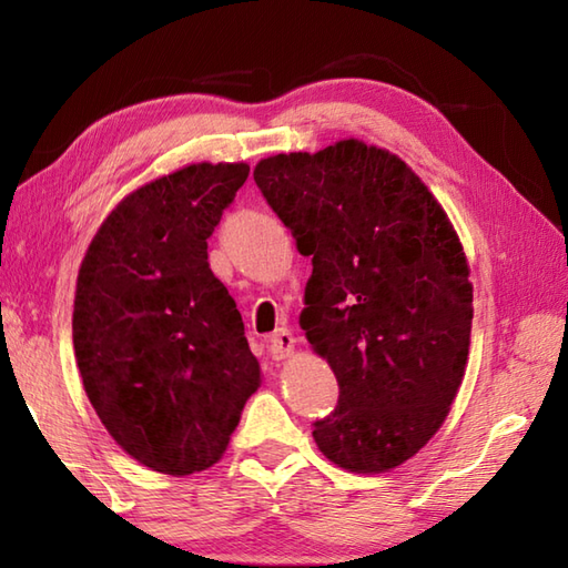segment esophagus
<instances>
[{
  "instance_id": "obj_1",
  "label": "esophagus",
  "mask_w": 568,
  "mask_h": 568,
  "mask_svg": "<svg viewBox=\"0 0 568 568\" xmlns=\"http://www.w3.org/2000/svg\"><path fill=\"white\" fill-rule=\"evenodd\" d=\"M268 348H271L273 358H287V356H291L293 348H295V339H293L291 329H285V327L275 329L271 334V339H268Z\"/></svg>"
}]
</instances>
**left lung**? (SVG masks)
<instances>
[{"mask_svg":"<svg viewBox=\"0 0 568 568\" xmlns=\"http://www.w3.org/2000/svg\"><path fill=\"white\" fill-rule=\"evenodd\" d=\"M253 180L312 258L300 327L339 383L312 437L352 474L393 470L439 432L466 373L474 285L456 229L413 168L358 139L268 155Z\"/></svg>","mask_w":568,"mask_h":568,"instance_id":"8db88e82","label":"left lung"}]
</instances>
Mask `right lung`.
Masks as SVG:
<instances>
[{
    "mask_svg": "<svg viewBox=\"0 0 568 568\" xmlns=\"http://www.w3.org/2000/svg\"><path fill=\"white\" fill-rule=\"evenodd\" d=\"M248 163H190L116 204L80 263L72 346L110 437L139 464L190 476L224 456L261 388L207 239Z\"/></svg>",
    "mask_w": 568,
    "mask_h": 568,
    "instance_id": "obj_1",
    "label": "right lung"
}]
</instances>
